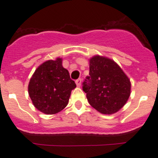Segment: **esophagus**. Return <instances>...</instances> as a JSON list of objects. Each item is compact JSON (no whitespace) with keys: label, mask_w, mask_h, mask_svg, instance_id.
Returning a JSON list of instances; mask_svg holds the SVG:
<instances>
[{"label":"esophagus","mask_w":158,"mask_h":158,"mask_svg":"<svg viewBox=\"0 0 158 158\" xmlns=\"http://www.w3.org/2000/svg\"><path fill=\"white\" fill-rule=\"evenodd\" d=\"M81 82H82V80H81V79H78L76 81V85H77V86H79V87L81 86Z\"/></svg>","instance_id":"esophagus-1"}]
</instances>
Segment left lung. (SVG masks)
<instances>
[{
  "instance_id": "left-lung-1",
  "label": "left lung",
  "mask_w": 158,
  "mask_h": 158,
  "mask_svg": "<svg viewBox=\"0 0 158 158\" xmlns=\"http://www.w3.org/2000/svg\"><path fill=\"white\" fill-rule=\"evenodd\" d=\"M89 64V76L82 89L89 105L102 114L116 113L130 97V79L113 60L106 56H92Z\"/></svg>"
}]
</instances>
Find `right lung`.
Here are the masks:
<instances>
[{
    "label": "right lung",
    "mask_w": 158,
    "mask_h": 158,
    "mask_svg": "<svg viewBox=\"0 0 158 158\" xmlns=\"http://www.w3.org/2000/svg\"><path fill=\"white\" fill-rule=\"evenodd\" d=\"M62 58L49 60L37 68L28 85V94L38 110L47 115L63 110L76 85L69 71L62 65Z\"/></svg>",
    "instance_id": "obj_1"
}]
</instances>
